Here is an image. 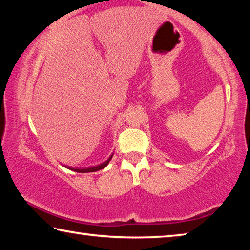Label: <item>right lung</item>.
Wrapping results in <instances>:
<instances>
[{"label": "right lung", "instance_id": "right-lung-1", "mask_svg": "<svg viewBox=\"0 0 250 250\" xmlns=\"http://www.w3.org/2000/svg\"><path fill=\"white\" fill-rule=\"evenodd\" d=\"M112 155H110V158L105 161V162L99 164V166H96V167H82V168H73V167H66L67 168H69V170H73V171H76V172H79V173H89V172H96V171H99V170H103L104 167H105L108 166V163L110 162V160L112 159Z\"/></svg>", "mask_w": 250, "mask_h": 250}]
</instances>
